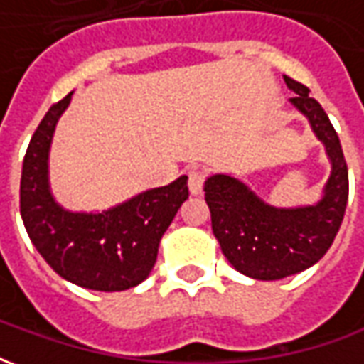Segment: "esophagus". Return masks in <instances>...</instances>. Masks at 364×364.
<instances>
[{"label": "esophagus", "mask_w": 364, "mask_h": 364, "mask_svg": "<svg viewBox=\"0 0 364 364\" xmlns=\"http://www.w3.org/2000/svg\"><path fill=\"white\" fill-rule=\"evenodd\" d=\"M203 187H205V173L200 169H191L189 171V191L191 195L198 197L203 193Z\"/></svg>", "instance_id": "34e87169"}]
</instances>
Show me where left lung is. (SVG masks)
<instances>
[{"label":"left lung","mask_w":364,"mask_h":364,"mask_svg":"<svg viewBox=\"0 0 364 364\" xmlns=\"http://www.w3.org/2000/svg\"><path fill=\"white\" fill-rule=\"evenodd\" d=\"M284 83L296 95L290 105L308 119L331 164L320 200L273 206L234 175L214 173L205 181V200L222 253L236 271L257 281H279L316 265L336 240L349 197V173L336 128L306 85L287 75Z\"/></svg>","instance_id":"left-lung-1"}]
</instances>
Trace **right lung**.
Segmentation results:
<instances>
[{"instance_id":"right-lung-1","label":"right lung","mask_w":364,"mask_h":364,"mask_svg":"<svg viewBox=\"0 0 364 364\" xmlns=\"http://www.w3.org/2000/svg\"><path fill=\"white\" fill-rule=\"evenodd\" d=\"M72 95L52 105L31 138L21 173V218L36 252L62 279L101 292L132 289L150 274L161 236L189 198L187 175L101 213L64 208L52 195L48 156Z\"/></svg>"}]
</instances>
